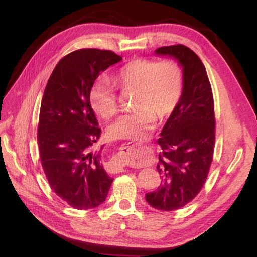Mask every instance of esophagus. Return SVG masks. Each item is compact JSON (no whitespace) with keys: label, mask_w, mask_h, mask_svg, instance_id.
Instances as JSON below:
<instances>
[{"label":"esophagus","mask_w":257,"mask_h":257,"mask_svg":"<svg viewBox=\"0 0 257 257\" xmlns=\"http://www.w3.org/2000/svg\"><path fill=\"white\" fill-rule=\"evenodd\" d=\"M133 146V147H131V146H127V148H134V147H135V145H132ZM136 146H137V145H136ZM138 146H141V144H138ZM145 147V148H149V147H147V146H144ZM119 165H120V163H119ZM118 170H119V172L120 171H122L123 170V166L121 165V166H120L119 167V169H118Z\"/></svg>","instance_id":"34e87169"}]
</instances>
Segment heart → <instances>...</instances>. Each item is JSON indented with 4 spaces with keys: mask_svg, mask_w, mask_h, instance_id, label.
I'll use <instances>...</instances> for the list:
<instances>
[{
    "mask_svg": "<svg viewBox=\"0 0 257 257\" xmlns=\"http://www.w3.org/2000/svg\"><path fill=\"white\" fill-rule=\"evenodd\" d=\"M112 80L121 90H136L133 106L137 110L122 114L109 125L108 137L139 140L154 130L156 117L162 120L176 110L182 97L184 75L181 65L173 59L156 62L137 58L120 68ZM89 100L101 118L108 119L117 112L116 91L105 79L92 86Z\"/></svg>",
    "mask_w": 257,
    "mask_h": 257,
    "instance_id": "1",
    "label": "heart"
}]
</instances>
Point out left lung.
<instances>
[{
    "instance_id": "1",
    "label": "left lung",
    "mask_w": 257,
    "mask_h": 257,
    "mask_svg": "<svg viewBox=\"0 0 257 257\" xmlns=\"http://www.w3.org/2000/svg\"><path fill=\"white\" fill-rule=\"evenodd\" d=\"M156 53L176 58L184 75L181 100L158 139L161 184L146 194L152 207L170 212L192 201L206 181L215 144L214 100L204 65L192 50L177 44Z\"/></svg>"
}]
</instances>
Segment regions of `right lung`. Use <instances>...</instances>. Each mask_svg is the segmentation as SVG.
I'll use <instances>...</instances> for the list:
<instances>
[{"label": "right lung", "mask_w": 257, "mask_h": 257, "mask_svg": "<svg viewBox=\"0 0 257 257\" xmlns=\"http://www.w3.org/2000/svg\"><path fill=\"white\" fill-rule=\"evenodd\" d=\"M111 51L83 48L58 62L42 98L37 143L52 190L70 206L100 205L112 183L101 165V149L91 151L101 130L89 95L103 70L120 62Z\"/></svg>", "instance_id": "right-lung-1"}]
</instances>
